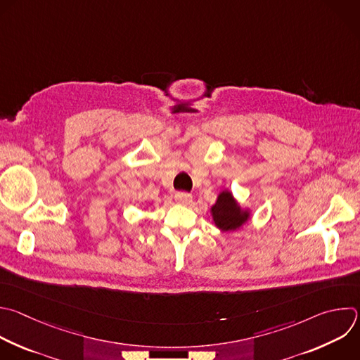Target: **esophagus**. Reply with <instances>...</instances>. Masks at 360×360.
I'll return each instance as SVG.
<instances>
[{"label": "esophagus", "mask_w": 360, "mask_h": 360, "mask_svg": "<svg viewBox=\"0 0 360 360\" xmlns=\"http://www.w3.org/2000/svg\"><path fill=\"white\" fill-rule=\"evenodd\" d=\"M175 200H176V203H179V205L188 206V205L192 203V196H191L189 193H185V192H178V193L175 195Z\"/></svg>", "instance_id": "1"}]
</instances>
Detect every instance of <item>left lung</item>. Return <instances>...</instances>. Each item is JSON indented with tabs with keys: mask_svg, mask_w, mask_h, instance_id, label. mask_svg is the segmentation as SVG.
<instances>
[{
	"mask_svg": "<svg viewBox=\"0 0 360 360\" xmlns=\"http://www.w3.org/2000/svg\"><path fill=\"white\" fill-rule=\"evenodd\" d=\"M210 216L220 231H236L252 219V210L238 203L229 189H223L219 192L214 205L210 206Z\"/></svg>",
	"mask_w": 360,
	"mask_h": 360,
	"instance_id": "left-lung-1",
	"label": "left lung"
}]
</instances>
